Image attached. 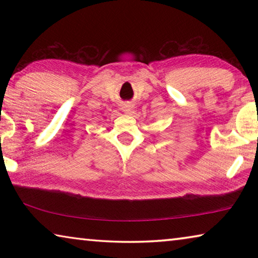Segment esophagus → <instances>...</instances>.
Instances as JSON below:
<instances>
[{
	"label": "esophagus",
	"mask_w": 258,
	"mask_h": 258,
	"mask_svg": "<svg viewBox=\"0 0 258 258\" xmlns=\"http://www.w3.org/2000/svg\"><path fill=\"white\" fill-rule=\"evenodd\" d=\"M123 110H124L125 112H128V111H131V104H124Z\"/></svg>",
	"instance_id": "1"
}]
</instances>
